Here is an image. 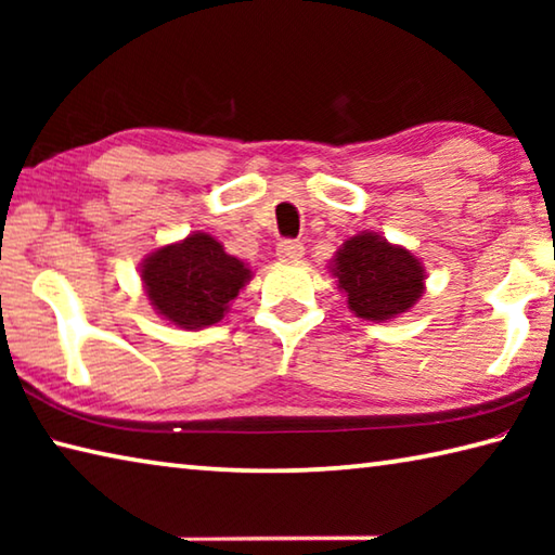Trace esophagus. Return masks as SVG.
Instances as JSON below:
<instances>
[{"label":"esophagus","instance_id":"obj_1","mask_svg":"<svg viewBox=\"0 0 555 555\" xmlns=\"http://www.w3.org/2000/svg\"><path fill=\"white\" fill-rule=\"evenodd\" d=\"M304 242H298V240H281L279 244H276V257H281V259H300L304 257Z\"/></svg>","mask_w":555,"mask_h":555}]
</instances>
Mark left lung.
Returning a JSON list of instances; mask_svg holds the SVG:
<instances>
[{"mask_svg":"<svg viewBox=\"0 0 555 555\" xmlns=\"http://www.w3.org/2000/svg\"><path fill=\"white\" fill-rule=\"evenodd\" d=\"M333 276L347 294L357 318L389 321L406 313L424 294V267L409 249L362 232L347 240L335 255Z\"/></svg>","mask_w":555,"mask_h":555,"instance_id":"1","label":"left lung"}]
</instances>
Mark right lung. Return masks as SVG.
Wrapping results in <instances>:
<instances>
[{
  "instance_id": "right-lung-1",
  "label": "right lung",
  "mask_w": 555,
  "mask_h": 555,
  "mask_svg": "<svg viewBox=\"0 0 555 555\" xmlns=\"http://www.w3.org/2000/svg\"><path fill=\"white\" fill-rule=\"evenodd\" d=\"M251 279L244 261L205 232L156 249L142 264L146 296L166 321L185 331L222 321L224 311Z\"/></svg>"
}]
</instances>
